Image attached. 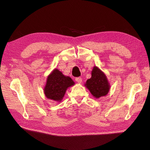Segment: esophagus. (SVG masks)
<instances>
[{
    "instance_id": "34e87169",
    "label": "esophagus",
    "mask_w": 150,
    "mask_h": 150,
    "mask_svg": "<svg viewBox=\"0 0 150 150\" xmlns=\"http://www.w3.org/2000/svg\"><path fill=\"white\" fill-rule=\"evenodd\" d=\"M75 79H76V81L78 83H82V78H80V77H79V78H76Z\"/></svg>"
}]
</instances>
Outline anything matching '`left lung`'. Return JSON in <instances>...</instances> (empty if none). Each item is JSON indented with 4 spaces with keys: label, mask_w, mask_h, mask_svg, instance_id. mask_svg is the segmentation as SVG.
Wrapping results in <instances>:
<instances>
[{
    "label": "left lung",
    "mask_w": 150,
    "mask_h": 150,
    "mask_svg": "<svg viewBox=\"0 0 150 150\" xmlns=\"http://www.w3.org/2000/svg\"><path fill=\"white\" fill-rule=\"evenodd\" d=\"M89 92L96 98L107 95L110 89V84L106 74L97 66H94L91 71V78L84 84Z\"/></svg>",
    "instance_id": "left-lung-1"
}]
</instances>
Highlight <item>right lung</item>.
I'll return each instance as SVG.
<instances>
[{
  "mask_svg": "<svg viewBox=\"0 0 150 150\" xmlns=\"http://www.w3.org/2000/svg\"><path fill=\"white\" fill-rule=\"evenodd\" d=\"M74 84L70 77L64 76L59 69H54L47 76L44 93L47 98L61 102L67 88Z\"/></svg>",
  "mask_w": 150,
  "mask_h": 150,
  "instance_id": "right-lung-1",
  "label": "right lung"
}]
</instances>
